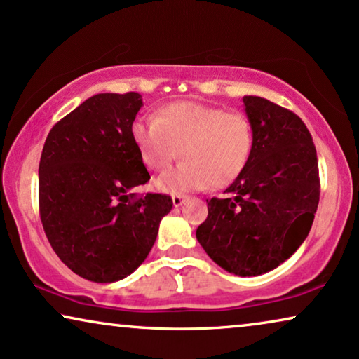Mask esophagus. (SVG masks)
I'll use <instances>...</instances> for the list:
<instances>
[{
    "label": "esophagus",
    "instance_id": "obj_1",
    "mask_svg": "<svg viewBox=\"0 0 359 359\" xmlns=\"http://www.w3.org/2000/svg\"><path fill=\"white\" fill-rule=\"evenodd\" d=\"M171 199H173V205H175V208H180V205H183V203L186 201V196L175 194Z\"/></svg>",
    "mask_w": 359,
    "mask_h": 359
}]
</instances>
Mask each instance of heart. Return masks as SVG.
<instances>
[{
    "instance_id": "b5f03b06",
    "label": "heart",
    "mask_w": 359,
    "mask_h": 359,
    "mask_svg": "<svg viewBox=\"0 0 359 359\" xmlns=\"http://www.w3.org/2000/svg\"><path fill=\"white\" fill-rule=\"evenodd\" d=\"M132 139L149 170L165 171L180 156L178 168L155 181L163 193L180 194L225 188L243 173L255 149V132L242 112L199 101H175L155 121H137Z\"/></svg>"
}]
</instances>
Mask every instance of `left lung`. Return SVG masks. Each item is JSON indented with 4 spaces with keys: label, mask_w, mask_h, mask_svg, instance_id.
<instances>
[{
    "label": "left lung",
    "mask_w": 359,
    "mask_h": 359,
    "mask_svg": "<svg viewBox=\"0 0 359 359\" xmlns=\"http://www.w3.org/2000/svg\"><path fill=\"white\" fill-rule=\"evenodd\" d=\"M255 149L225 199L208 201L196 230L205 253L237 276H259L286 262L311 232L320 180L311 132L292 111L243 96Z\"/></svg>",
    "instance_id": "1"
}]
</instances>
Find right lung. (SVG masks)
Returning a JSON list of instances; mask_svg holds the SVG:
<instances>
[{
	"instance_id": "obj_1",
	"label": "right lung",
	"mask_w": 359,
	"mask_h": 359,
	"mask_svg": "<svg viewBox=\"0 0 359 359\" xmlns=\"http://www.w3.org/2000/svg\"><path fill=\"white\" fill-rule=\"evenodd\" d=\"M142 106L134 91L95 95L58 121L43 144V230L58 258L88 281L114 283L134 273L173 208L166 194L130 193L150 180L132 139Z\"/></svg>"
}]
</instances>
